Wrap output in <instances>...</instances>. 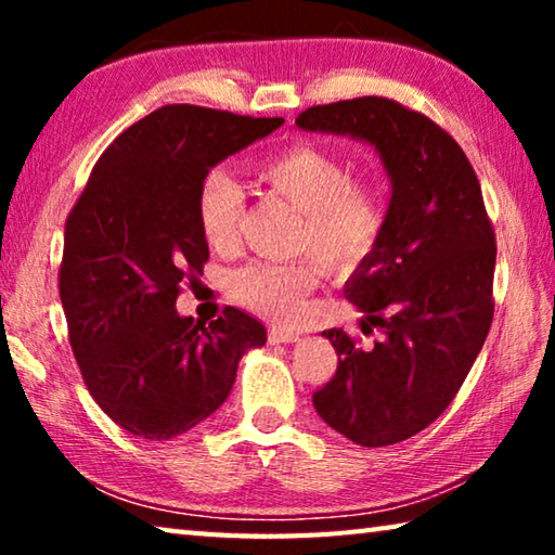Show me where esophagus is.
<instances>
[{"instance_id":"34e87169","label":"esophagus","mask_w":555,"mask_h":555,"mask_svg":"<svg viewBox=\"0 0 555 555\" xmlns=\"http://www.w3.org/2000/svg\"><path fill=\"white\" fill-rule=\"evenodd\" d=\"M296 340H298V333L284 331V327H271V331H269V343L271 345H286V343H296Z\"/></svg>"}]
</instances>
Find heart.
Listing matches in <instances>:
<instances>
[{
  "label": "heart",
  "mask_w": 555,
  "mask_h": 555,
  "mask_svg": "<svg viewBox=\"0 0 555 555\" xmlns=\"http://www.w3.org/2000/svg\"><path fill=\"white\" fill-rule=\"evenodd\" d=\"M259 178L304 215L296 244L325 267L337 269L367 255L377 240L382 212L370 188L352 183L350 168L318 146H291L259 166ZM205 242L215 249L237 237L242 191L234 178L212 168L195 198ZM318 284L313 261H251L232 271L230 294L255 313L291 321Z\"/></svg>",
  "instance_id": "heart-1"
}]
</instances>
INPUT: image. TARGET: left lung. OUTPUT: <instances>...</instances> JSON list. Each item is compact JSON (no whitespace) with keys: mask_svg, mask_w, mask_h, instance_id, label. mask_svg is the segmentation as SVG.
I'll use <instances>...</instances> for the list:
<instances>
[{"mask_svg":"<svg viewBox=\"0 0 555 555\" xmlns=\"http://www.w3.org/2000/svg\"><path fill=\"white\" fill-rule=\"evenodd\" d=\"M296 127L370 144L389 178L377 240L345 284L379 340L360 350L325 331L337 372L313 406L357 446L399 443L448 409L490 333L496 244L480 181L453 137L387 98L318 105Z\"/></svg>","mask_w":555,"mask_h":555,"instance_id":"obj_1","label":"left lung"}]
</instances>
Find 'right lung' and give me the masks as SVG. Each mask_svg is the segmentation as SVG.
Listing matches in <instances>:
<instances>
[{
    "label": "right lung",
    "mask_w": 555,
    "mask_h": 555,
    "mask_svg": "<svg viewBox=\"0 0 555 555\" xmlns=\"http://www.w3.org/2000/svg\"><path fill=\"white\" fill-rule=\"evenodd\" d=\"M255 119L166 105L107 146L65 224L61 304L92 399L131 436L168 440L230 397L242 354L267 343L257 318L210 325L176 311L178 284L208 261L195 198L224 158L269 137Z\"/></svg>",
    "instance_id": "add662e5"
}]
</instances>
